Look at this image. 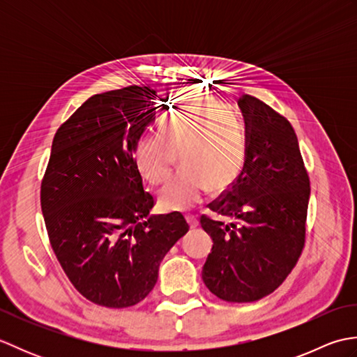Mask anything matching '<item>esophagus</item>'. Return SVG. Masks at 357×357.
Returning <instances> with one entry per match:
<instances>
[{"label":"esophagus","mask_w":357,"mask_h":357,"mask_svg":"<svg viewBox=\"0 0 357 357\" xmlns=\"http://www.w3.org/2000/svg\"><path fill=\"white\" fill-rule=\"evenodd\" d=\"M185 218H187V222H188V225H190V229H196V227L199 225L198 216H195V215H187Z\"/></svg>","instance_id":"obj_1"}]
</instances>
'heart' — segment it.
I'll return each mask as SVG.
<instances>
[{
  "instance_id": "b5f03b06",
  "label": "heart",
  "mask_w": 357,
  "mask_h": 357,
  "mask_svg": "<svg viewBox=\"0 0 357 357\" xmlns=\"http://www.w3.org/2000/svg\"><path fill=\"white\" fill-rule=\"evenodd\" d=\"M245 130L224 104L206 95L185 96L164 116L159 135H146L135 146L142 178L161 184L183 155L185 172L159 190L165 211H188L202 202L207 188L233 184L245 161Z\"/></svg>"
}]
</instances>
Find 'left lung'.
<instances>
[{
	"mask_svg": "<svg viewBox=\"0 0 357 357\" xmlns=\"http://www.w3.org/2000/svg\"><path fill=\"white\" fill-rule=\"evenodd\" d=\"M247 127L239 176L208 204L230 224L201 216L213 247L204 284L225 302H255L290 275L305 247L310 176L285 116L252 95L238 101Z\"/></svg>",
	"mask_w": 357,
	"mask_h": 357,
	"instance_id": "left-lung-1",
	"label": "left lung"
}]
</instances>
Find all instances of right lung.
I'll return each mask as SVG.
<instances>
[{"label": "right lung", "mask_w": 357, "mask_h": 357, "mask_svg": "<svg viewBox=\"0 0 357 357\" xmlns=\"http://www.w3.org/2000/svg\"><path fill=\"white\" fill-rule=\"evenodd\" d=\"M147 86L93 95L59 126L41 181V210L58 262L96 305L127 308L153 290L162 257L188 231L179 211L149 216L135 146L155 118Z\"/></svg>", "instance_id": "add662e5"}]
</instances>
